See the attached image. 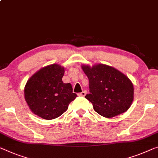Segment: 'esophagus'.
Instances as JSON below:
<instances>
[{
  "mask_svg": "<svg viewBox=\"0 0 158 158\" xmlns=\"http://www.w3.org/2000/svg\"><path fill=\"white\" fill-rule=\"evenodd\" d=\"M85 94H86V92L85 91H82V93H77V95H78V96H82V97L85 96Z\"/></svg>",
  "mask_w": 158,
  "mask_h": 158,
  "instance_id": "34e87169",
  "label": "esophagus"
}]
</instances>
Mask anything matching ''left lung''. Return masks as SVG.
<instances>
[{"label": "left lung", "instance_id": "1", "mask_svg": "<svg viewBox=\"0 0 158 158\" xmlns=\"http://www.w3.org/2000/svg\"><path fill=\"white\" fill-rule=\"evenodd\" d=\"M89 79V94L85 98L94 110L106 118H112L127 111L133 101L134 87L128 77L115 68L98 64L82 65Z\"/></svg>", "mask_w": 158, "mask_h": 158}]
</instances>
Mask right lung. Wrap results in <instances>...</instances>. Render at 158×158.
<instances>
[{
  "label": "right lung",
  "instance_id": "right-lung-1",
  "mask_svg": "<svg viewBox=\"0 0 158 158\" xmlns=\"http://www.w3.org/2000/svg\"><path fill=\"white\" fill-rule=\"evenodd\" d=\"M65 68L54 64L42 68L32 75L24 89L25 99L30 110L40 117L54 119L63 114L77 97L71 83L63 82Z\"/></svg>",
  "mask_w": 158,
  "mask_h": 158
}]
</instances>
